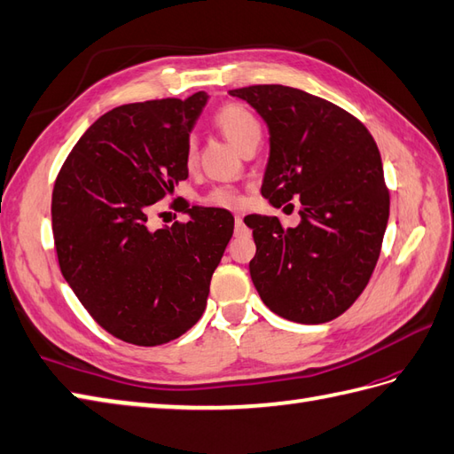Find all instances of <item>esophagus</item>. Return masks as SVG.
<instances>
[{"label": "esophagus", "mask_w": 454, "mask_h": 454, "mask_svg": "<svg viewBox=\"0 0 454 454\" xmlns=\"http://www.w3.org/2000/svg\"><path fill=\"white\" fill-rule=\"evenodd\" d=\"M245 231H247V227H245V223H242V217L237 215L235 217V233L240 235V233H245Z\"/></svg>", "instance_id": "1"}]
</instances>
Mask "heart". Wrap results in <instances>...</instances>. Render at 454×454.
<instances>
[{
    "instance_id": "b5f03b06",
    "label": "heart",
    "mask_w": 454,
    "mask_h": 454,
    "mask_svg": "<svg viewBox=\"0 0 454 454\" xmlns=\"http://www.w3.org/2000/svg\"><path fill=\"white\" fill-rule=\"evenodd\" d=\"M214 125L223 132V137L240 152L245 150L248 144L258 142L262 137L260 121L248 107L240 104L221 106L214 115ZM196 161H198V142L194 137H191L184 144V165L189 169H194ZM204 202L217 207H237L242 202V196L235 186L217 184L204 196Z\"/></svg>"
}]
</instances>
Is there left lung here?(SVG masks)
<instances>
[{
	"mask_svg": "<svg viewBox=\"0 0 454 454\" xmlns=\"http://www.w3.org/2000/svg\"><path fill=\"white\" fill-rule=\"evenodd\" d=\"M270 127L262 196L301 204V223L247 215L256 256L250 278L263 304L296 324H325L366 289L389 219L378 144L362 121L324 98L283 84L229 90ZM294 207L293 204H289Z\"/></svg>",
	"mask_w": 454,
	"mask_h": 454,
	"instance_id": "obj_1",
	"label": "left lung"
}]
</instances>
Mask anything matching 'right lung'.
Wrapping results in <instances>:
<instances>
[{
  "label": "right lung",
  "instance_id": "1",
  "mask_svg": "<svg viewBox=\"0 0 454 454\" xmlns=\"http://www.w3.org/2000/svg\"><path fill=\"white\" fill-rule=\"evenodd\" d=\"M206 92L119 106L99 117L61 165L51 194L65 281L114 337L156 347L206 310L209 281L233 237L221 207L184 206L191 221L150 231L148 209L189 176L184 144Z\"/></svg>",
  "mask_w": 454,
  "mask_h": 454
}]
</instances>
